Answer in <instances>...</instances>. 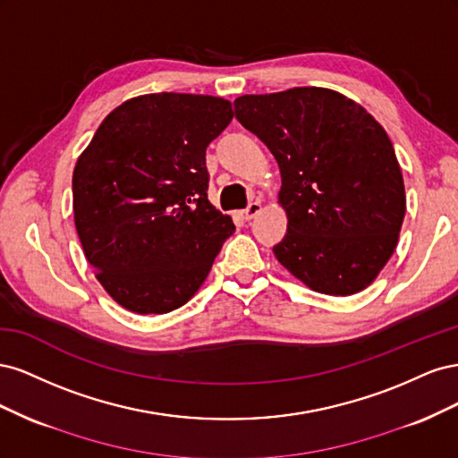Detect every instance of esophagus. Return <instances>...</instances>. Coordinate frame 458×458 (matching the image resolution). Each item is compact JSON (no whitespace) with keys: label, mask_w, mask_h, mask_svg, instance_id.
Here are the masks:
<instances>
[{"label":"esophagus","mask_w":458,"mask_h":458,"mask_svg":"<svg viewBox=\"0 0 458 458\" xmlns=\"http://www.w3.org/2000/svg\"><path fill=\"white\" fill-rule=\"evenodd\" d=\"M259 212H261V204L256 200V202H250V204H248V206L244 208V210L241 212V216H242V219L250 221V219H252V217H256Z\"/></svg>","instance_id":"1"}]
</instances>
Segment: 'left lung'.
Masks as SVG:
<instances>
[{
  "mask_svg": "<svg viewBox=\"0 0 458 458\" xmlns=\"http://www.w3.org/2000/svg\"><path fill=\"white\" fill-rule=\"evenodd\" d=\"M234 116L281 168L288 216L273 246L310 288L350 296L392 258L405 217V185L390 137L367 110L323 88L242 95Z\"/></svg>",
  "mask_w": 458,
  "mask_h": 458,
  "instance_id": "obj_1",
  "label": "left lung"
}]
</instances>
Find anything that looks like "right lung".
<instances>
[{"instance_id": "right-lung-1", "label": "right lung", "mask_w": 458, "mask_h": 458, "mask_svg": "<svg viewBox=\"0 0 458 458\" xmlns=\"http://www.w3.org/2000/svg\"><path fill=\"white\" fill-rule=\"evenodd\" d=\"M233 120L212 95L150 93L97 128L72 175L74 224L106 293L133 313L187 303L234 224L208 200L206 148Z\"/></svg>"}]
</instances>
